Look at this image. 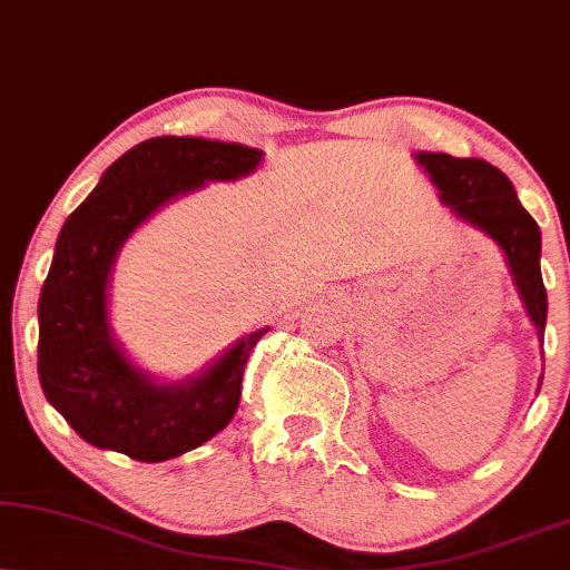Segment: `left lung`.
<instances>
[{
    "instance_id": "left-lung-1",
    "label": "left lung",
    "mask_w": 570,
    "mask_h": 570,
    "mask_svg": "<svg viewBox=\"0 0 570 570\" xmlns=\"http://www.w3.org/2000/svg\"><path fill=\"white\" fill-rule=\"evenodd\" d=\"M415 163L429 173L442 205L450 207L458 220L479 228L502 249L518 297L542 342L547 323V292L542 271H539L542 234H539L537 220L518 202L510 178L479 157L415 153ZM539 386H542V379H539Z\"/></svg>"
}]
</instances>
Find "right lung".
Listing matches in <instances>:
<instances>
[{"instance_id": "add662e5", "label": "right lung", "mask_w": 570, "mask_h": 570, "mask_svg": "<svg viewBox=\"0 0 570 570\" xmlns=\"http://www.w3.org/2000/svg\"><path fill=\"white\" fill-rule=\"evenodd\" d=\"M261 163V149L244 144L155 136L120 155L68 215L39 297V381L83 442L163 463L232 423L247 360L271 326L236 338L194 376L165 381L120 347L107 289L120 249L141 223L205 184L239 181Z\"/></svg>"}]
</instances>
